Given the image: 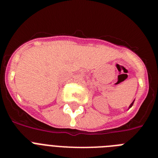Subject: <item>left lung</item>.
<instances>
[{"mask_svg":"<svg viewBox=\"0 0 158 158\" xmlns=\"http://www.w3.org/2000/svg\"><path fill=\"white\" fill-rule=\"evenodd\" d=\"M134 102H135V100H134V101L132 102V103H131V105L129 106V109H130V108H131V107H132V106H133V104H134Z\"/></svg>","mask_w":158,"mask_h":158,"instance_id":"8db88e82","label":"left lung"}]
</instances>
